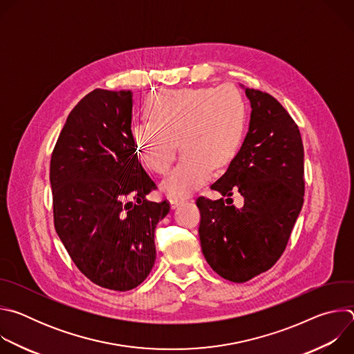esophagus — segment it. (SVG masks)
I'll list each match as a JSON object with an SVG mask.
<instances>
[{
	"label": "esophagus",
	"mask_w": 354,
	"mask_h": 354,
	"mask_svg": "<svg viewBox=\"0 0 354 354\" xmlns=\"http://www.w3.org/2000/svg\"><path fill=\"white\" fill-rule=\"evenodd\" d=\"M183 198H171V207L172 209H176L178 206H180L183 203Z\"/></svg>",
	"instance_id": "34e87169"
}]
</instances>
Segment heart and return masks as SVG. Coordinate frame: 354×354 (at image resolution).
Returning a JSON list of instances; mask_svg holds the SVG:
<instances>
[{
    "mask_svg": "<svg viewBox=\"0 0 354 354\" xmlns=\"http://www.w3.org/2000/svg\"><path fill=\"white\" fill-rule=\"evenodd\" d=\"M148 120L131 129L141 164L156 174L171 168L178 140L183 156L162 180L169 197H185L205 185L213 169L228 165L241 148L245 104L231 88H186L151 96L145 104Z\"/></svg>",
    "mask_w": 354,
    "mask_h": 354,
    "instance_id": "heart-1",
    "label": "heart"
}]
</instances>
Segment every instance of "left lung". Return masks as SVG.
I'll return each mask as SVG.
<instances>
[{
  "label": "left lung",
  "mask_w": 354,
  "mask_h": 354,
  "mask_svg": "<svg viewBox=\"0 0 354 354\" xmlns=\"http://www.w3.org/2000/svg\"><path fill=\"white\" fill-rule=\"evenodd\" d=\"M249 130L227 172L212 185L228 196H200L198 236L212 269L234 283L269 270L283 255L304 203V147L298 126L272 95L245 88ZM238 191L244 206L229 197Z\"/></svg>",
  "instance_id": "8db88e82"
}]
</instances>
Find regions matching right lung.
Wrapping results in <instances>:
<instances>
[{
  "label": "right lung",
  "mask_w": 354,
  "mask_h": 354,
  "mask_svg": "<svg viewBox=\"0 0 354 354\" xmlns=\"http://www.w3.org/2000/svg\"><path fill=\"white\" fill-rule=\"evenodd\" d=\"M131 108L130 91L89 92L68 115L50 160L57 235L82 274L116 291L147 279L156 227L169 213L167 200L145 198L157 186L136 153Z\"/></svg>",
  "instance_id": "1"
}]
</instances>
